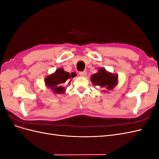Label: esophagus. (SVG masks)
Listing matches in <instances>:
<instances>
[{
  "label": "esophagus",
  "instance_id": "34e87169",
  "mask_svg": "<svg viewBox=\"0 0 159 159\" xmlns=\"http://www.w3.org/2000/svg\"><path fill=\"white\" fill-rule=\"evenodd\" d=\"M80 75L81 76H85L87 75V71H80Z\"/></svg>",
  "mask_w": 159,
  "mask_h": 159
}]
</instances>
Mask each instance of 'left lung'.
I'll list each match as a JSON object with an SVG mask.
<instances>
[{
    "mask_svg": "<svg viewBox=\"0 0 159 159\" xmlns=\"http://www.w3.org/2000/svg\"><path fill=\"white\" fill-rule=\"evenodd\" d=\"M91 81L94 85L99 86L105 90H111L117 85L118 76L106 71L105 68H99L98 73L91 76ZM104 90L103 91H106Z\"/></svg>",
    "mask_w": 159,
    "mask_h": 159,
    "instance_id": "obj_1",
    "label": "left lung"
}]
</instances>
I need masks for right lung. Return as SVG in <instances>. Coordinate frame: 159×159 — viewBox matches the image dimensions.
Masks as SVG:
<instances>
[{
  "label": "right lung",
  "instance_id": "obj_1",
  "mask_svg": "<svg viewBox=\"0 0 159 159\" xmlns=\"http://www.w3.org/2000/svg\"><path fill=\"white\" fill-rule=\"evenodd\" d=\"M76 74L65 71L63 69L59 68L54 74L48 75L45 78V84L54 93H63L65 92V84L71 78H73ZM69 82V83H70Z\"/></svg>",
  "mask_w": 159,
  "mask_h": 159
}]
</instances>
